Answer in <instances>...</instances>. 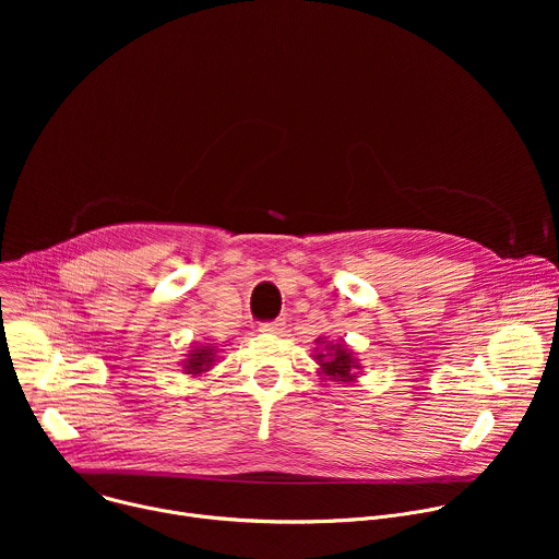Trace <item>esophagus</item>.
<instances>
[{
    "instance_id": "esophagus-1",
    "label": "esophagus",
    "mask_w": 559,
    "mask_h": 559,
    "mask_svg": "<svg viewBox=\"0 0 559 559\" xmlns=\"http://www.w3.org/2000/svg\"><path fill=\"white\" fill-rule=\"evenodd\" d=\"M285 330V323L283 321H270V323H261L259 325V332L267 334V336H276V334H283Z\"/></svg>"
}]
</instances>
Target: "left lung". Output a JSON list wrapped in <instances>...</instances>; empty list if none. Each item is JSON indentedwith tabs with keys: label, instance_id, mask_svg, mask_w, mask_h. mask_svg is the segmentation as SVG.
Wrapping results in <instances>:
<instances>
[{
	"label": "left lung",
	"instance_id": "left-lung-1",
	"mask_svg": "<svg viewBox=\"0 0 559 559\" xmlns=\"http://www.w3.org/2000/svg\"><path fill=\"white\" fill-rule=\"evenodd\" d=\"M313 360L318 362V376L325 382H354L360 373V362L354 352L341 341L332 343L325 338H316Z\"/></svg>",
	"mask_w": 559,
	"mask_h": 559
}]
</instances>
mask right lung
<instances>
[{"mask_svg": "<svg viewBox=\"0 0 559 559\" xmlns=\"http://www.w3.org/2000/svg\"><path fill=\"white\" fill-rule=\"evenodd\" d=\"M216 347L214 345H199V347H192L190 354H186V360H183V373H190V376H203L207 373L214 362H216Z\"/></svg>", "mask_w": 559, "mask_h": 559, "instance_id": "add662e5", "label": "right lung"}]
</instances>
